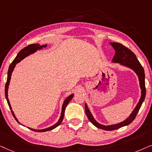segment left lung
<instances>
[{"instance_id":"8db88e82","label":"left lung","mask_w":152,"mask_h":152,"mask_svg":"<svg viewBox=\"0 0 152 152\" xmlns=\"http://www.w3.org/2000/svg\"><path fill=\"white\" fill-rule=\"evenodd\" d=\"M110 44L113 46L115 50V54L112 60V62H113V63H119L120 65L131 69L136 74L139 80L140 88L141 90V96L137 106H135V108L133 109L132 113H131L130 115L127 117L126 120L120 123H117V124L111 125L102 124L98 122H96V120L94 118L92 114L91 113L90 110H89L88 105L85 104V110H86V115L88 117V120L90 121V122L92 124H94L95 126L97 127V128L106 131L115 130V129H118L121 128V127L130 124L133 122V120H134L135 117H136L140 108L143 102H144L145 95H146V88H145V71L142 65H141L140 62L138 61V60L137 59L136 56L130 49H129L128 48H126V46L122 45V44L117 43V42H110Z\"/></svg>"}]
</instances>
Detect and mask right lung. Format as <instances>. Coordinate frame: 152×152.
<instances>
[{
  "instance_id": "1",
  "label": "right lung",
  "mask_w": 152,
  "mask_h": 152,
  "mask_svg": "<svg viewBox=\"0 0 152 152\" xmlns=\"http://www.w3.org/2000/svg\"><path fill=\"white\" fill-rule=\"evenodd\" d=\"M46 46H47V44H44V45H39V44H30V45H28V46H26V47H25L24 48H23V49H22V50H20L19 53L17 54V57H16L15 59L13 60V62H12V64H10V66H9V69H8L7 83H6L5 87V98H6V99H7L8 106H9L10 110H11V111H12V113L14 117H15V120H17V122L19 123V124H20V122H19V120H17V117H16L15 113H14L12 109V107H11V105H10V101H9V99H8V88H9V85H10V79H11L12 74V72H13V71H14V69H15L16 64H17V63H19V62H21L22 60L24 59V58H25L26 57H27V56L31 55V54L34 53H35L37 50L42 49V48H44V47H46ZM74 94H70L69 96L66 97L65 99H64V102H63V104H62V106L61 115H60V117L59 120H58V122H56L55 124H53V126H50V127H48V128L43 129H35L30 128V127H28V128L30 129H31L32 131H37V132H45V131L53 130V129H54L55 128H56V127H57V126H59V125L61 124V122H62V120H63L64 115V110H65L66 106H67V104H69V103L70 101L72 100V99L73 98V96H74Z\"/></svg>"
}]
</instances>
